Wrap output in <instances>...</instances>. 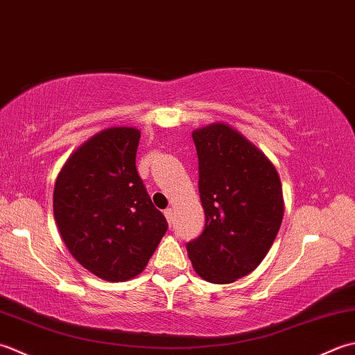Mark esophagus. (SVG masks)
<instances>
[{
    "instance_id": "esophagus-1",
    "label": "esophagus",
    "mask_w": 355,
    "mask_h": 355,
    "mask_svg": "<svg viewBox=\"0 0 355 355\" xmlns=\"http://www.w3.org/2000/svg\"><path fill=\"white\" fill-rule=\"evenodd\" d=\"M164 214H165V218H167V222L171 225V223H173V218H175V214H173V209H171V208H167V209H165V211H164Z\"/></svg>"
}]
</instances>
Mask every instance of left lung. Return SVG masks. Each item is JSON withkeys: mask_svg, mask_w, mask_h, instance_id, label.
<instances>
[{"mask_svg": "<svg viewBox=\"0 0 355 355\" xmlns=\"http://www.w3.org/2000/svg\"><path fill=\"white\" fill-rule=\"evenodd\" d=\"M193 141L205 228L187 243L188 257L204 280L231 284L270 251L284 219L282 184L270 159L233 127L209 124Z\"/></svg>", "mask_w": 355, "mask_h": 355, "instance_id": "8db88e82", "label": "left lung"}]
</instances>
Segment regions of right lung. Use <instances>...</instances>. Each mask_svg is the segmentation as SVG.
Segmentation results:
<instances>
[{
  "instance_id": "obj_1",
  "label": "right lung",
  "mask_w": 355,
  "mask_h": 355,
  "mask_svg": "<svg viewBox=\"0 0 355 355\" xmlns=\"http://www.w3.org/2000/svg\"><path fill=\"white\" fill-rule=\"evenodd\" d=\"M141 132L112 127L84 142L58 175L53 214L85 270L124 282L146 268L168 228L136 170Z\"/></svg>"
}]
</instances>
